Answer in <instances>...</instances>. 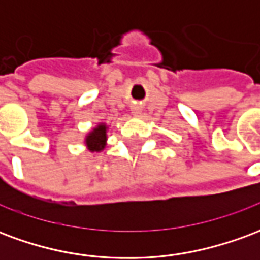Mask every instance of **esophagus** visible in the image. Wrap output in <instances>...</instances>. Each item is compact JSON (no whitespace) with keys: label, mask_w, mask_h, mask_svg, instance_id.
Listing matches in <instances>:
<instances>
[{"label":"esophagus","mask_w":260,"mask_h":260,"mask_svg":"<svg viewBox=\"0 0 260 260\" xmlns=\"http://www.w3.org/2000/svg\"><path fill=\"white\" fill-rule=\"evenodd\" d=\"M134 114H135V115H138V114H139V110H138V108H135V110H134Z\"/></svg>","instance_id":"1"}]
</instances>
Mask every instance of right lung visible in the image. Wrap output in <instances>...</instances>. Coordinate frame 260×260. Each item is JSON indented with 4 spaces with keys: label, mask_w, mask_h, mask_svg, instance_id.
<instances>
[{
    "label": "right lung",
    "mask_w": 260,
    "mask_h": 260,
    "mask_svg": "<svg viewBox=\"0 0 260 260\" xmlns=\"http://www.w3.org/2000/svg\"><path fill=\"white\" fill-rule=\"evenodd\" d=\"M107 126L104 124L97 125L94 129L91 131L89 135L86 136V145L90 152H100L106 146V139H107Z\"/></svg>",
    "instance_id": "add662e5"
}]
</instances>
